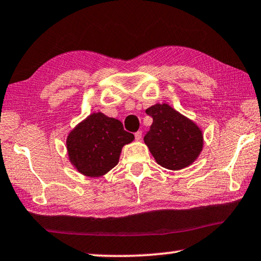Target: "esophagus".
<instances>
[{
	"label": "esophagus",
	"mask_w": 261,
	"mask_h": 261,
	"mask_svg": "<svg viewBox=\"0 0 261 261\" xmlns=\"http://www.w3.org/2000/svg\"><path fill=\"white\" fill-rule=\"evenodd\" d=\"M135 139L136 141H141L142 139V131H137L135 134Z\"/></svg>",
	"instance_id": "34e87169"
}]
</instances>
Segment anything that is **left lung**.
Here are the masks:
<instances>
[{
  "label": "left lung",
  "instance_id": "obj_1",
  "mask_svg": "<svg viewBox=\"0 0 261 261\" xmlns=\"http://www.w3.org/2000/svg\"><path fill=\"white\" fill-rule=\"evenodd\" d=\"M145 112L153 122L144 142L158 164L169 170H180L193 163L203 147L199 127L168 104H155Z\"/></svg>",
  "mask_w": 261,
  "mask_h": 261
}]
</instances>
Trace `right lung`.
Masks as SVG:
<instances>
[{
  "instance_id": "add662e5",
  "label": "right lung",
  "mask_w": 261,
  "mask_h": 261,
  "mask_svg": "<svg viewBox=\"0 0 261 261\" xmlns=\"http://www.w3.org/2000/svg\"><path fill=\"white\" fill-rule=\"evenodd\" d=\"M134 138L118 119L92 114L68 136L70 162L85 176H103L117 165L122 147Z\"/></svg>"
}]
</instances>
